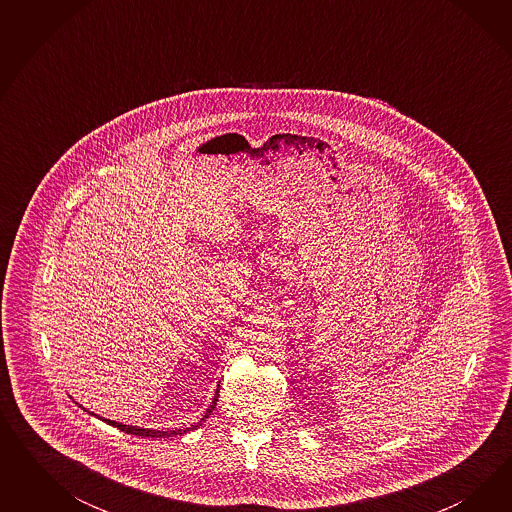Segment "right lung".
<instances>
[{
	"label": "right lung",
	"instance_id": "obj_1",
	"mask_svg": "<svg viewBox=\"0 0 512 512\" xmlns=\"http://www.w3.org/2000/svg\"><path fill=\"white\" fill-rule=\"evenodd\" d=\"M217 398H219V387H217L216 394H214V400L210 403V407L206 409V413H204V417H202L197 424H193L191 428H186V430H167V432H163V430H150V428H139V426H127V424H122V422H116V420L110 419H101L105 420L107 424L110 426H114V428H118V430H122L125 434L131 435H140V437H176V435H184L187 432H191V430H197L199 426H201L204 420L208 419V415L216 409ZM82 407V405H80ZM86 411V409H84ZM90 413V411H88ZM97 417V415H95Z\"/></svg>",
	"mask_w": 512,
	"mask_h": 512
}]
</instances>
